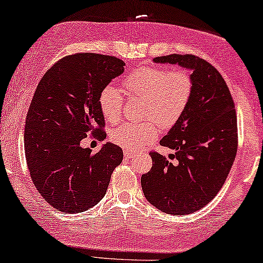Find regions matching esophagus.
<instances>
[{"mask_svg": "<svg viewBox=\"0 0 263 263\" xmlns=\"http://www.w3.org/2000/svg\"><path fill=\"white\" fill-rule=\"evenodd\" d=\"M132 156H135L132 152H125V159H131Z\"/></svg>", "mask_w": 263, "mask_h": 263, "instance_id": "34e87169", "label": "esophagus"}]
</instances>
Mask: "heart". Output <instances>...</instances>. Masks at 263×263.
<instances>
[{
	"instance_id": "1",
	"label": "heart",
	"mask_w": 263,
	"mask_h": 263,
	"mask_svg": "<svg viewBox=\"0 0 263 263\" xmlns=\"http://www.w3.org/2000/svg\"><path fill=\"white\" fill-rule=\"evenodd\" d=\"M128 95L147 101L144 118L154 120L161 127L175 125L191 99L193 81L184 70H168L164 68L145 66L131 72L124 81ZM99 107L103 116L109 122L121 118L124 96L116 86L108 85L99 95ZM158 137L154 122L125 124L112 129L110 139L125 151H139Z\"/></svg>"
}]
</instances>
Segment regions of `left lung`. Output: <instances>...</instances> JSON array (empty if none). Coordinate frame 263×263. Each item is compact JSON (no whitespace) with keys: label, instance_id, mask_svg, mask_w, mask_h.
Segmentation results:
<instances>
[{"label":"left lung","instance_id":"obj_1","mask_svg":"<svg viewBox=\"0 0 263 263\" xmlns=\"http://www.w3.org/2000/svg\"><path fill=\"white\" fill-rule=\"evenodd\" d=\"M191 71L193 91L187 108L160 144L174 149L170 161L151 153L153 166L142 175L144 197L165 214L200 210L221 191L238 148L237 115L231 92L220 72L193 54L153 59Z\"/></svg>","mask_w":263,"mask_h":263}]
</instances>
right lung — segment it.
<instances>
[{"label":"right lung","instance_id":"add662e5","mask_svg":"<svg viewBox=\"0 0 263 263\" xmlns=\"http://www.w3.org/2000/svg\"><path fill=\"white\" fill-rule=\"evenodd\" d=\"M124 65L110 55L78 53L55 63L36 87L25 121V156L36 189L59 211L97 205L121 164L124 153L114 143L96 154L80 143L89 132L104 137L99 95Z\"/></svg>","mask_w":263,"mask_h":263}]
</instances>
